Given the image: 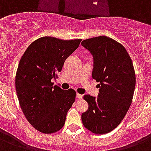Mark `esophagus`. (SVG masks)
<instances>
[{"label": "esophagus", "instance_id": "esophagus-1", "mask_svg": "<svg viewBox=\"0 0 151 151\" xmlns=\"http://www.w3.org/2000/svg\"><path fill=\"white\" fill-rule=\"evenodd\" d=\"M76 98H78L80 100V99L83 98V95L79 94V93H76Z\"/></svg>", "mask_w": 151, "mask_h": 151}]
</instances>
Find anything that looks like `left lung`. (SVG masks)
Instances as JSON below:
<instances>
[{
  "label": "left lung",
  "mask_w": 151,
  "mask_h": 151,
  "mask_svg": "<svg viewBox=\"0 0 151 151\" xmlns=\"http://www.w3.org/2000/svg\"><path fill=\"white\" fill-rule=\"evenodd\" d=\"M93 56V79L99 84L97 97L85 95L89 108L82 122L96 134L111 132L120 124L132 103L136 75L132 60L121 43L105 36L82 42Z\"/></svg>",
  "instance_id": "left-lung-1"
}]
</instances>
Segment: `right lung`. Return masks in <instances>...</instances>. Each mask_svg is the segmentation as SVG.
<instances>
[{
	"instance_id": "obj_1",
	"label": "right lung",
	"mask_w": 151,
	"mask_h": 151,
	"mask_svg": "<svg viewBox=\"0 0 151 151\" xmlns=\"http://www.w3.org/2000/svg\"><path fill=\"white\" fill-rule=\"evenodd\" d=\"M81 40L41 37L29 46L19 61L15 77L19 104L28 122L43 133L61 129L75 102L74 90H64L51 81Z\"/></svg>"
}]
</instances>
